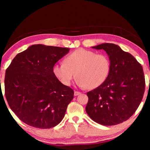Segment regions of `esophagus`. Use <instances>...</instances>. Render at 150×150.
I'll use <instances>...</instances> for the list:
<instances>
[{"instance_id":"34e87169","label":"esophagus","mask_w":150,"mask_h":150,"mask_svg":"<svg viewBox=\"0 0 150 150\" xmlns=\"http://www.w3.org/2000/svg\"><path fill=\"white\" fill-rule=\"evenodd\" d=\"M81 93V92L77 91H75V92H74V95H75V96H77V95H80Z\"/></svg>"}]
</instances>
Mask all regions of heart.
<instances>
[{"instance_id":"b5f03b06","label":"heart","mask_w":150,"mask_h":150,"mask_svg":"<svg viewBox=\"0 0 150 150\" xmlns=\"http://www.w3.org/2000/svg\"><path fill=\"white\" fill-rule=\"evenodd\" d=\"M110 69L111 61L106 54L79 48L68 54L64 62L54 66L53 71L64 85L71 84L76 73L79 86L93 89L106 80Z\"/></svg>"}]
</instances>
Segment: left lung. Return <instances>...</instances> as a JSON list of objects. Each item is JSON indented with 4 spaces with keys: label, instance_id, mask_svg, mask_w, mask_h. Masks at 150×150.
I'll use <instances>...</instances> for the list:
<instances>
[{
    "label": "left lung",
    "instance_id": "obj_1",
    "mask_svg": "<svg viewBox=\"0 0 150 150\" xmlns=\"http://www.w3.org/2000/svg\"><path fill=\"white\" fill-rule=\"evenodd\" d=\"M92 47L106 51L111 69L103 84L87 93L86 111L97 123L117 125L131 117L141 103L146 85L143 68L134 57L116 44L104 43Z\"/></svg>",
    "mask_w": 150,
    "mask_h": 150
}]
</instances>
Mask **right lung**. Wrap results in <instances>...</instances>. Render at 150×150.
Wrapping results in <instances>:
<instances>
[{"label":"right lung","instance_id":"add662e5","mask_svg":"<svg viewBox=\"0 0 150 150\" xmlns=\"http://www.w3.org/2000/svg\"><path fill=\"white\" fill-rule=\"evenodd\" d=\"M68 47L32 45L19 53L6 70L5 96L9 106L28 125L48 129L64 117L74 91L53 73Z\"/></svg>","mask_w":150,"mask_h":150}]
</instances>
